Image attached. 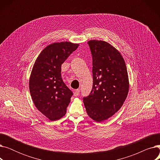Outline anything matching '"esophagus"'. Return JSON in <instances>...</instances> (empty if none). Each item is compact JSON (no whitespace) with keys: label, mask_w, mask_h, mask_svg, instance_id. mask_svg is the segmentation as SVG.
<instances>
[{"label":"esophagus","mask_w":160,"mask_h":160,"mask_svg":"<svg viewBox=\"0 0 160 160\" xmlns=\"http://www.w3.org/2000/svg\"><path fill=\"white\" fill-rule=\"evenodd\" d=\"M80 95V89H76L74 91V96L75 97H77Z\"/></svg>","instance_id":"34e87169"}]
</instances>
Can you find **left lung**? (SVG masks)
Returning <instances> with one entry per match:
<instances>
[{"label":"left lung","instance_id":"obj_1","mask_svg":"<svg viewBox=\"0 0 160 160\" xmlns=\"http://www.w3.org/2000/svg\"><path fill=\"white\" fill-rule=\"evenodd\" d=\"M93 60V88L83 100L88 115L97 122L108 119L121 108L128 93V72L124 59L104 41L88 42Z\"/></svg>","mask_w":160,"mask_h":160}]
</instances>
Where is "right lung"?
<instances>
[{"instance_id":"add662e5","label":"right lung","mask_w":160,"mask_h":160,"mask_svg":"<svg viewBox=\"0 0 160 160\" xmlns=\"http://www.w3.org/2000/svg\"><path fill=\"white\" fill-rule=\"evenodd\" d=\"M78 46L67 41L50 44L33 65L29 81L30 95L38 110L50 121L65 115L73 95L62 78L61 66Z\"/></svg>"}]
</instances>
